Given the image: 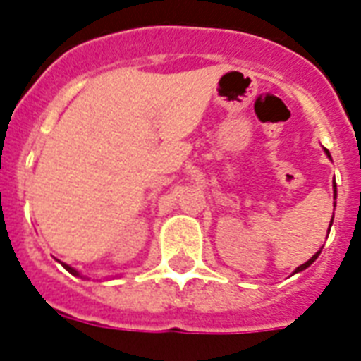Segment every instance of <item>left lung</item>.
<instances>
[{
  "mask_svg": "<svg viewBox=\"0 0 361 361\" xmlns=\"http://www.w3.org/2000/svg\"><path fill=\"white\" fill-rule=\"evenodd\" d=\"M324 153H326V155H328V157L331 159L330 152H328V149H326V147H324ZM334 198H337V185H336V180H334ZM334 204H336V202H334ZM331 223H334V217H331ZM331 223H330V226H331ZM328 234H330V228H328ZM320 251H322V249H320ZM320 251L314 252L313 257L309 258V260H307V262H305V264H302V266H298V268L294 269V274H298V271H303V269H305V268H309V266H311V264H313L314 260H317V258H319Z\"/></svg>",
  "mask_w": 361,
  "mask_h": 361,
  "instance_id": "8db88e82",
  "label": "left lung"
}]
</instances>
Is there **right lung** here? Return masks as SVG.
Here are the masks:
<instances>
[{"instance_id": "right-lung-1", "label": "right lung", "mask_w": 361, "mask_h": 361, "mask_svg": "<svg viewBox=\"0 0 361 361\" xmlns=\"http://www.w3.org/2000/svg\"><path fill=\"white\" fill-rule=\"evenodd\" d=\"M61 264H63V262H61ZM63 268H65V269H67V271H69V274L76 275V277H80V274H78V271H76V269H75V268H71L69 264H63Z\"/></svg>"}]
</instances>
